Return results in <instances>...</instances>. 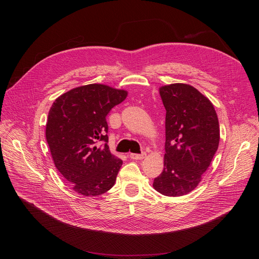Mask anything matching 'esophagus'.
I'll return each mask as SVG.
<instances>
[{
    "instance_id": "obj_1",
    "label": "esophagus",
    "mask_w": 259,
    "mask_h": 259,
    "mask_svg": "<svg viewBox=\"0 0 259 259\" xmlns=\"http://www.w3.org/2000/svg\"><path fill=\"white\" fill-rule=\"evenodd\" d=\"M145 156H146L145 153H142V154H140V155H137V154H130V159H132V160H142V159L145 158Z\"/></svg>"
}]
</instances>
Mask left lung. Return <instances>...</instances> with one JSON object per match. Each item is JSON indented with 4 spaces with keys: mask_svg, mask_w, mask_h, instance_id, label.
<instances>
[{
    "mask_svg": "<svg viewBox=\"0 0 259 259\" xmlns=\"http://www.w3.org/2000/svg\"><path fill=\"white\" fill-rule=\"evenodd\" d=\"M166 108L163 172L154 189L167 197L194 191L218 149L220 131L212 102L195 87L175 83L159 89Z\"/></svg>",
    "mask_w": 259,
    "mask_h": 259,
    "instance_id": "8db88e82",
    "label": "left lung"
}]
</instances>
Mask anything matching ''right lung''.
Segmentation results:
<instances>
[{"mask_svg": "<svg viewBox=\"0 0 259 259\" xmlns=\"http://www.w3.org/2000/svg\"><path fill=\"white\" fill-rule=\"evenodd\" d=\"M128 92L103 84L73 88L55 99L48 115L46 139L55 167L85 197L114 187L123 161L107 145L106 116ZM104 141V146L96 143Z\"/></svg>", "mask_w": 259, "mask_h": 259, "instance_id": "right-lung-1", "label": "right lung"}]
</instances>
